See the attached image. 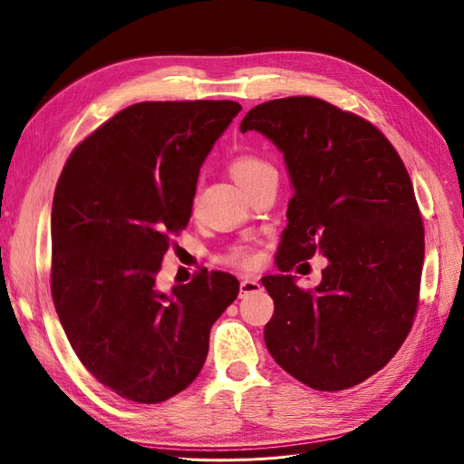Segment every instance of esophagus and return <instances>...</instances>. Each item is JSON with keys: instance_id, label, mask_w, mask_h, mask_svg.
Masks as SVG:
<instances>
[{"instance_id": "1", "label": "esophagus", "mask_w": 464, "mask_h": 464, "mask_svg": "<svg viewBox=\"0 0 464 464\" xmlns=\"http://www.w3.org/2000/svg\"><path fill=\"white\" fill-rule=\"evenodd\" d=\"M259 290H261V285H259L257 278L246 276V278L240 280V297L248 295V294H254V292H259Z\"/></svg>"}]
</instances>
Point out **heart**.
Returning a JSON list of instances; mask_svg holds the SVG:
<instances>
[{"label": "heart", "mask_w": 464, "mask_h": 464, "mask_svg": "<svg viewBox=\"0 0 464 464\" xmlns=\"http://www.w3.org/2000/svg\"><path fill=\"white\" fill-rule=\"evenodd\" d=\"M271 170L273 169L266 163L264 159H259L250 153H240L229 160V174L243 189L246 186H250L252 182H256L259 176H264L266 172H271ZM227 259L231 261V264L250 267L256 264V252L250 246H237L231 250Z\"/></svg>", "instance_id": "obj_1"}]
</instances>
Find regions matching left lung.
<instances>
[{
	"mask_svg": "<svg viewBox=\"0 0 464 464\" xmlns=\"http://www.w3.org/2000/svg\"><path fill=\"white\" fill-rule=\"evenodd\" d=\"M240 130L271 140L294 188L282 273L261 278L275 301L266 345L311 389L354 387L396 354L417 311L425 229L410 174L382 132L320 98L259 104ZM314 253L329 266L304 291L287 271Z\"/></svg>",
	"mask_w": 464,
	"mask_h": 464,
	"instance_id": "obj_1",
	"label": "left lung"
}]
</instances>
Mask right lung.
Returning <instances> with one entry per match:
<instances>
[{
    "label": "right lung",
    "mask_w": 464,
    "mask_h": 464,
    "mask_svg": "<svg viewBox=\"0 0 464 464\" xmlns=\"http://www.w3.org/2000/svg\"><path fill=\"white\" fill-rule=\"evenodd\" d=\"M243 110L231 100L140 102L79 144L51 214V292L72 349L102 385L140 404L188 389L238 280L200 271L157 288L170 235L188 226L198 170Z\"/></svg>",
    "instance_id": "add662e5"
}]
</instances>
